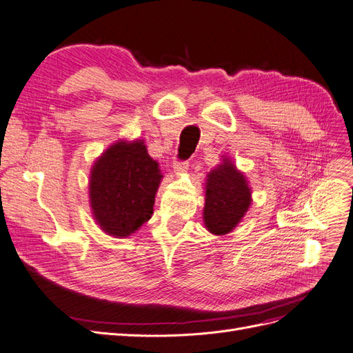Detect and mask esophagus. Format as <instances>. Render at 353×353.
Wrapping results in <instances>:
<instances>
[{
	"mask_svg": "<svg viewBox=\"0 0 353 353\" xmlns=\"http://www.w3.org/2000/svg\"><path fill=\"white\" fill-rule=\"evenodd\" d=\"M188 169V160H175L174 162V170L175 172H185V170Z\"/></svg>",
	"mask_w": 353,
	"mask_h": 353,
	"instance_id": "esophagus-1",
	"label": "esophagus"
}]
</instances>
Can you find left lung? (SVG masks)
Listing matches in <instances>:
<instances>
[{
	"mask_svg": "<svg viewBox=\"0 0 353 353\" xmlns=\"http://www.w3.org/2000/svg\"><path fill=\"white\" fill-rule=\"evenodd\" d=\"M250 203L248 181L230 160L225 159L222 165L209 172L203 219L212 234L223 236L232 231Z\"/></svg>",
	"mask_w": 353,
	"mask_h": 353,
	"instance_id": "8db88e82",
	"label": "left lung"
}]
</instances>
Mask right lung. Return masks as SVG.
Segmentation results:
<instances>
[{
    "label": "right lung",
    "mask_w": 353,
    "mask_h": 353,
    "mask_svg": "<svg viewBox=\"0 0 353 353\" xmlns=\"http://www.w3.org/2000/svg\"><path fill=\"white\" fill-rule=\"evenodd\" d=\"M162 175L143 141H119L95 162L90 199L95 221L110 236L126 237L152 218Z\"/></svg>",
    "instance_id": "1"
}]
</instances>
